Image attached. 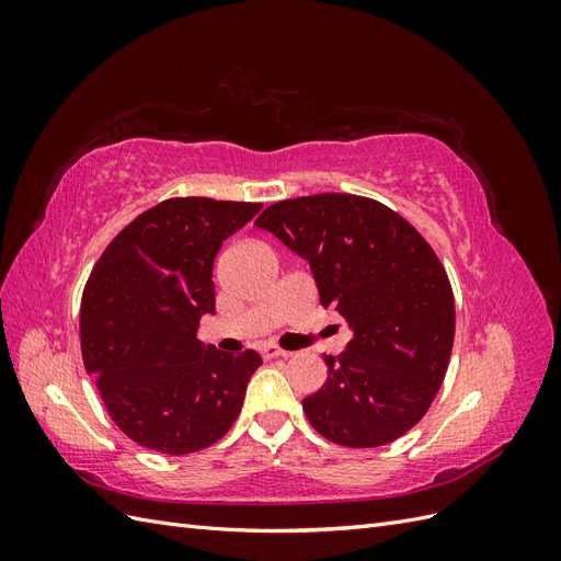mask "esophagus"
Returning <instances> with one entry per match:
<instances>
[{"label":"esophagus","instance_id":"34e87169","mask_svg":"<svg viewBox=\"0 0 561 561\" xmlns=\"http://www.w3.org/2000/svg\"><path fill=\"white\" fill-rule=\"evenodd\" d=\"M260 353H262L264 360H271V358H287V355H290V351H283V348H278L276 344H264V346L260 348Z\"/></svg>","mask_w":561,"mask_h":561}]
</instances>
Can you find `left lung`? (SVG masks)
I'll list each match as a JSON object with an SVG mask.
<instances>
[{"instance_id":"1","label":"left lung","mask_w":561,"mask_h":561,"mask_svg":"<svg viewBox=\"0 0 561 561\" xmlns=\"http://www.w3.org/2000/svg\"><path fill=\"white\" fill-rule=\"evenodd\" d=\"M266 229L311 266L322 307L344 316L346 351L304 398L311 426L344 447H381L423 419L454 344V295L426 239L383 203L316 194L268 206Z\"/></svg>"}]
</instances>
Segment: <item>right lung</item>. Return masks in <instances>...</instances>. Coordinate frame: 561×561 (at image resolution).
I'll return each mask as SVG.
<instances>
[{
    "mask_svg": "<svg viewBox=\"0 0 561 561\" xmlns=\"http://www.w3.org/2000/svg\"><path fill=\"white\" fill-rule=\"evenodd\" d=\"M262 203L168 198L116 236L81 297V355L110 416L133 443L182 456L239 416L260 353L201 344L215 313L213 262Z\"/></svg>",
    "mask_w": 561,
    "mask_h": 561,
    "instance_id": "1",
    "label": "right lung"
}]
</instances>
